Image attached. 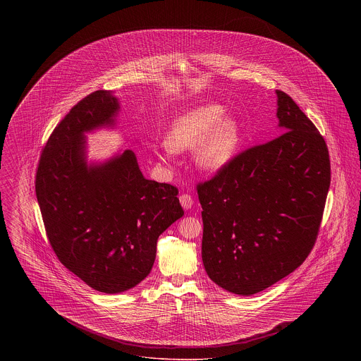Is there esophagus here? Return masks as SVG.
I'll return each mask as SVG.
<instances>
[{"label":"esophagus","instance_id":"34e87169","mask_svg":"<svg viewBox=\"0 0 361 361\" xmlns=\"http://www.w3.org/2000/svg\"><path fill=\"white\" fill-rule=\"evenodd\" d=\"M180 203L184 209H190V207L193 206V197L188 193H183L180 196Z\"/></svg>","mask_w":361,"mask_h":361}]
</instances>
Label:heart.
Returning a JSON list of instances; mask_svg holds the SVG:
<instances>
[{
	"label": "heart",
	"instance_id": "heart-1",
	"mask_svg": "<svg viewBox=\"0 0 361 361\" xmlns=\"http://www.w3.org/2000/svg\"><path fill=\"white\" fill-rule=\"evenodd\" d=\"M222 105L209 104L180 114L172 121L165 143L172 152L190 150L196 166L218 172L231 161L240 145V123Z\"/></svg>",
	"mask_w": 361,
	"mask_h": 361
}]
</instances>
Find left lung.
Returning <instances> with one entry per match:
<instances>
[{"mask_svg": "<svg viewBox=\"0 0 361 361\" xmlns=\"http://www.w3.org/2000/svg\"><path fill=\"white\" fill-rule=\"evenodd\" d=\"M276 94L283 134L197 184L207 275L237 295L264 291L303 264L330 187L325 139L287 93Z\"/></svg>", "mask_w": 361, "mask_h": 361, "instance_id": "left-lung-1", "label": "left lung"}]
</instances>
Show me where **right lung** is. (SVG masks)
<instances>
[{
  "mask_svg": "<svg viewBox=\"0 0 361 361\" xmlns=\"http://www.w3.org/2000/svg\"><path fill=\"white\" fill-rule=\"evenodd\" d=\"M119 109L108 90L75 104L49 137L35 180L56 257L104 293L127 291L149 275L158 237L184 215L178 189L145 178L133 150L87 165L85 133L115 126Z\"/></svg>",
  "mask_w": 361,
  "mask_h": 361,
  "instance_id": "obj_1",
  "label": "right lung"
}]
</instances>
